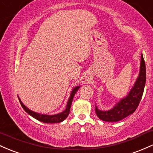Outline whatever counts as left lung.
Returning a JSON list of instances; mask_svg holds the SVG:
<instances>
[{"label":"left lung","instance_id":"left-lung-1","mask_svg":"<svg viewBox=\"0 0 153 153\" xmlns=\"http://www.w3.org/2000/svg\"><path fill=\"white\" fill-rule=\"evenodd\" d=\"M146 82V66L142 54L140 71L134 87L126 98H122L111 109L101 111L96 106L97 116L101 120L106 122H117L133 114L137 109L144 93Z\"/></svg>","mask_w":153,"mask_h":153}]
</instances>
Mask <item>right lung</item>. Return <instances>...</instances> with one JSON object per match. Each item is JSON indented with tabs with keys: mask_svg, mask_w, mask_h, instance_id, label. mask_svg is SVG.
<instances>
[{
	"mask_svg": "<svg viewBox=\"0 0 153 153\" xmlns=\"http://www.w3.org/2000/svg\"><path fill=\"white\" fill-rule=\"evenodd\" d=\"M80 88V86L75 87L73 90H72L71 93V96L69 97V99H68V103H67V106L65 109L63 111H62L61 113H59V114H54V115H47V114H39V113H36L33 111H31L30 109H29L28 108L26 107L23 104V103L21 101L20 98L18 97L19 98V103H20L21 106L23 108V109L26 111L27 113H28L30 116H32L33 117H34L35 119L41 121V122H43L45 123H60L63 122L64 120L68 117L70 112V109L71 106L72 101H73L74 96L75 93H76L77 90H79V88Z\"/></svg>",
	"mask_w": 153,
	"mask_h": 153,
	"instance_id": "right-lung-1",
	"label": "right lung"
}]
</instances>
